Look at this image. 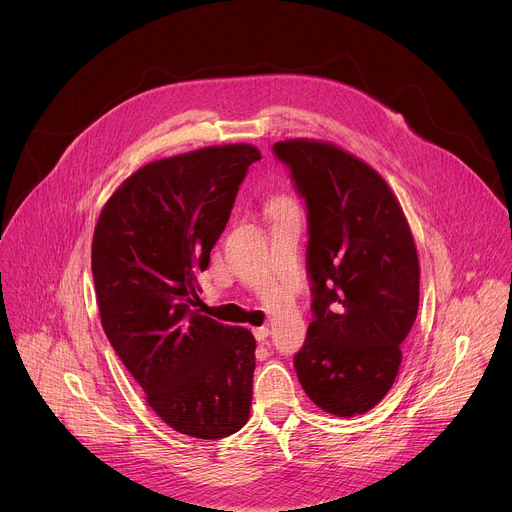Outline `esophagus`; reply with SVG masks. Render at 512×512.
Masks as SVG:
<instances>
[{
    "instance_id": "34e87169",
    "label": "esophagus",
    "mask_w": 512,
    "mask_h": 512,
    "mask_svg": "<svg viewBox=\"0 0 512 512\" xmlns=\"http://www.w3.org/2000/svg\"><path fill=\"white\" fill-rule=\"evenodd\" d=\"M253 334H255V340H257V342H265L267 336H269V328H267V326L253 328Z\"/></svg>"
}]
</instances>
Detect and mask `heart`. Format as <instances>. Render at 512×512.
Here are the masks:
<instances>
[{
	"label": "heart",
	"mask_w": 512,
	"mask_h": 512,
	"mask_svg": "<svg viewBox=\"0 0 512 512\" xmlns=\"http://www.w3.org/2000/svg\"><path fill=\"white\" fill-rule=\"evenodd\" d=\"M275 202H281V200H275Z\"/></svg>",
	"instance_id": "heart-1"
}]
</instances>
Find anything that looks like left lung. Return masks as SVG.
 I'll use <instances>...</instances> for the list:
<instances>
[{"mask_svg": "<svg viewBox=\"0 0 512 512\" xmlns=\"http://www.w3.org/2000/svg\"><path fill=\"white\" fill-rule=\"evenodd\" d=\"M308 210L312 324L294 367L324 411L352 417L393 387L419 308V261L387 182L332 143L273 145Z\"/></svg>", "mask_w": 512, "mask_h": 512, "instance_id": "1", "label": "left lung"}]
</instances>
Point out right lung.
<instances>
[{"label":"right lung","instance_id":"obj_1","mask_svg":"<svg viewBox=\"0 0 512 512\" xmlns=\"http://www.w3.org/2000/svg\"><path fill=\"white\" fill-rule=\"evenodd\" d=\"M257 160V148L235 143L152 162L115 190L95 227L103 330L150 407L200 440H221L249 419L253 334L192 306L196 275Z\"/></svg>","mask_w":512,"mask_h":512}]
</instances>
